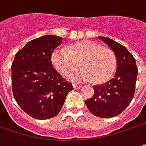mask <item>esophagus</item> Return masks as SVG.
<instances>
[{"label":"esophagus","mask_w":146,"mask_h":146,"mask_svg":"<svg viewBox=\"0 0 146 146\" xmlns=\"http://www.w3.org/2000/svg\"><path fill=\"white\" fill-rule=\"evenodd\" d=\"M82 86H80V85H76V84H73V88L74 89H80Z\"/></svg>","instance_id":"34e87169"}]
</instances>
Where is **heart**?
I'll return each instance as SVG.
<instances>
[{
  "label": "heart",
  "instance_id": "b5f03b06",
  "mask_svg": "<svg viewBox=\"0 0 146 146\" xmlns=\"http://www.w3.org/2000/svg\"><path fill=\"white\" fill-rule=\"evenodd\" d=\"M54 67L62 75L73 73L78 68L79 73L69 75L72 80H92L100 84L108 80L117 66V59L114 52L91 41H80L68 48L55 49L52 54Z\"/></svg>",
  "mask_w": 146,
  "mask_h": 146
}]
</instances>
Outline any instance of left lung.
Returning <instances> with one entry per match:
<instances>
[{"label": "left lung", "instance_id": "8db88e82", "mask_svg": "<svg viewBox=\"0 0 146 146\" xmlns=\"http://www.w3.org/2000/svg\"><path fill=\"white\" fill-rule=\"evenodd\" d=\"M100 39L114 51L117 59V71L114 78L106 84L94 86V96L85 101L94 115L108 118L117 116L125 110L133 99L138 68L135 59L125 46L108 38Z\"/></svg>", "mask_w": 146, "mask_h": 146}]
</instances>
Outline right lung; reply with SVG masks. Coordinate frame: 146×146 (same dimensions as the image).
I'll list each match as a JSON object with an SVG mask.
<instances>
[{"label": "right lung", "mask_w": 146, "mask_h": 146, "mask_svg": "<svg viewBox=\"0 0 146 146\" xmlns=\"http://www.w3.org/2000/svg\"><path fill=\"white\" fill-rule=\"evenodd\" d=\"M62 40L50 35L32 40L15 54L11 65L14 98L24 111L35 119L56 116L68 93L73 90L52 63V54Z\"/></svg>", "instance_id": "1"}]
</instances>
